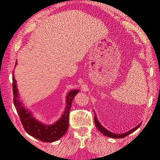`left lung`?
I'll return each mask as SVG.
<instances>
[{
  "instance_id": "1",
  "label": "left lung",
  "mask_w": 160,
  "mask_h": 160,
  "mask_svg": "<svg viewBox=\"0 0 160 160\" xmlns=\"http://www.w3.org/2000/svg\"><path fill=\"white\" fill-rule=\"evenodd\" d=\"M94 122H95L96 127H97V128L98 129V130H99V131L102 132L103 134L105 135V136L112 137V138H114V139L124 138V137L127 136V135H129L131 133H132V132H134L135 130H137L140 127V124H139L138 126L135 127L134 128H133L131 130H129V132H126V133H124V134H114V133H112V132H111L108 131L107 129H105L104 127L100 124L99 122L98 121L97 117H96V114H95V117H94Z\"/></svg>"
}]
</instances>
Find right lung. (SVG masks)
I'll return each mask as SVG.
<instances>
[{
	"label": "right lung",
	"instance_id": "1",
	"mask_svg": "<svg viewBox=\"0 0 160 160\" xmlns=\"http://www.w3.org/2000/svg\"><path fill=\"white\" fill-rule=\"evenodd\" d=\"M13 92L14 106L20 117L22 125L27 133L44 142H55L65 134L68 128L69 112L72 101L79 90H72L68 93L66 96V107L63 114L61 115L60 119L52 125H46L38 121L33 117L32 113L25 108L22 102H20L14 76H13Z\"/></svg>",
	"mask_w": 160,
	"mask_h": 160
}]
</instances>
